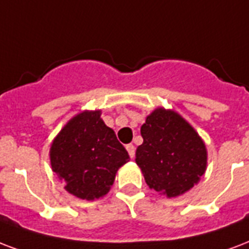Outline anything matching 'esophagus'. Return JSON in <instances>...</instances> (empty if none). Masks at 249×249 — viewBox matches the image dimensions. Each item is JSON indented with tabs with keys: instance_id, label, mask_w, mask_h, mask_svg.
Instances as JSON below:
<instances>
[{
	"instance_id": "34e87169",
	"label": "esophagus",
	"mask_w": 249,
	"mask_h": 249,
	"mask_svg": "<svg viewBox=\"0 0 249 249\" xmlns=\"http://www.w3.org/2000/svg\"><path fill=\"white\" fill-rule=\"evenodd\" d=\"M126 150H128L129 157H130V158H133V157H134V153H136L134 145H132V143H129V145H126Z\"/></svg>"
}]
</instances>
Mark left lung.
I'll return each mask as SVG.
<instances>
[{
	"instance_id": "left-lung-1",
	"label": "left lung",
	"mask_w": 249,
	"mask_h": 249,
	"mask_svg": "<svg viewBox=\"0 0 249 249\" xmlns=\"http://www.w3.org/2000/svg\"><path fill=\"white\" fill-rule=\"evenodd\" d=\"M141 136L143 142L136 151V163L150 189L171 198L200 181L208 166V150L181 115L155 108L141 126Z\"/></svg>"
}]
</instances>
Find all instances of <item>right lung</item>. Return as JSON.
<instances>
[{
	"label": "right lung",
	"instance_id": "right-lung-1",
	"mask_svg": "<svg viewBox=\"0 0 249 249\" xmlns=\"http://www.w3.org/2000/svg\"><path fill=\"white\" fill-rule=\"evenodd\" d=\"M102 111H82L71 117L52 141V171L65 184V191L81 200L106 196L128 151L113 129L104 124Z\"/></svg>",
	"mask_w": 249,
	"mask_h": 249
}]
</instances>
